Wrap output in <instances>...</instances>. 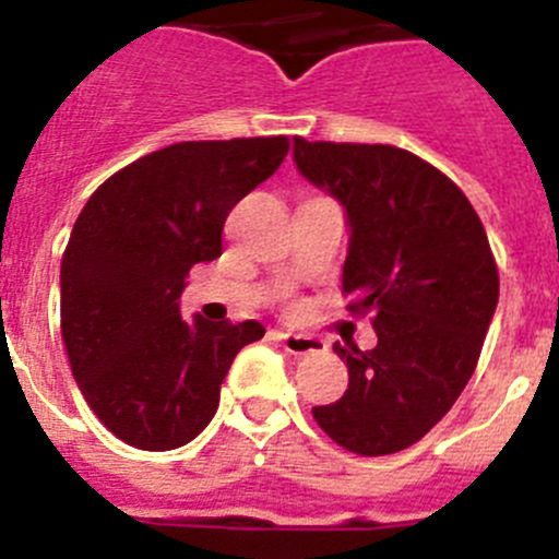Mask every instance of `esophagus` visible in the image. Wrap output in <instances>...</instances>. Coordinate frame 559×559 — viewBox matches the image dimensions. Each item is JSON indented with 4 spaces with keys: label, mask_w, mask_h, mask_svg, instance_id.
I'll return each instance as SVG.
<instances>
[{
    "label": "esophagus",
    "mask_w": 559,
    "mask_h": 559,
    "mask_svg": "<svg viewBox=\"0 0 559 559\" xmlns=\"http://www.w3.org/2000/svg\"><path fill=\"white\" fill-rule=\"evenodd\" d=\"M280 343H283V349L288 355L305 357V355H316V352L324 349V341L313 335H296V332H276Z\"/></svg>",
    "instance_id": "obj_1"
}]
</instances>
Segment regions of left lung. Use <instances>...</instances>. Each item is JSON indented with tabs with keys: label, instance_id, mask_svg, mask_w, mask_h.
Wrapping results in <instances>:
<instances>
[{
	"label": "left lung",
	"instance_id": "1",
	"mask_svg": "<svg viewBox=\"0 0 559 559\" xmlns=\"http://www.w3.org/2000/svg\"><path fill=\"white\" fill-rule=\"evenodd\" d=\"M294 160L346 210V310L371 313L377 332L368 352L332 346L349 388L313 418L346 452H402L447 416L477 368L499 301L488 235L452 179L407 150L294 138Z\"/></svg>",
	"mask_w": 559,
	"mask_h": 559
}]
</instances>
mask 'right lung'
Returning <instances> with one entry per match:
<instances>
[{
  "instance_id": "right-lung-1",
  "label": "right lung",
  "mask_w": 559,
  "mask_h": 559,
  "mask_svg": "<svg viewBox=\"0 0 559 559\" xmlns=\"http://www.w3.org/2000/svg\"><path fill=\"white\" fill-rule=\"evenodd\" d=\"M276 138L182 141L105 179L60 263V332L96 418L135 449L168 452L216 416L218 391L258 321H193L179 294L222 254L229 210L288 155Z\"/></svg>"
}]
</instances>
